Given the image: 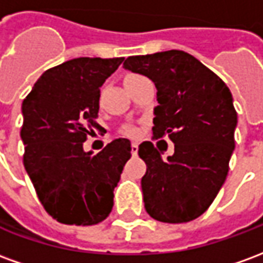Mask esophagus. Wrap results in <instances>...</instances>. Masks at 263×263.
Instances as JSON below:
<instances>
[{
    "label": "esophagus",
    "instance_id": "esophagus-1",
    "mask_svg": "<svg viewBox=\"0 0 263 263\" xmlns=\"http://www.w3.org/2000/svg\"><path fill=\"white\" fill-rule=\"evenodd\" d=\"M131 154L134 155V156L138 154V143H131Z\"/></svg>",
    "mask_w": 263,
    "mask_h": 263
}]
</instances>
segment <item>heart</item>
<instances>
[{
  "label": "heart",
  "instance_id": "obj_1",
  "mask_svg": "<svg viewBox=\"0 0 263 263\" xmlns=\"http://www.w3.org/2000/svg\"><path fill=\"white\" fill-rule=\"evenodd\" d=\"M135 76L138 74H128L126 77H135ZM124 132H125L126 135H129V137H135V135H137V129H135V128H125V131Z\"/></svg>",
  "mask_w": 263,
  "mask_h": 263
}]
</instances>
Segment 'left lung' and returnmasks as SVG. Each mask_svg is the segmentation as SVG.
I'll return each mask as SVG.
<instances>
[{
  "label": "left lung",
  "mask_w": 263,
  "mask_h": 263,
  "mask_svg": "<svg viewBox=\"0 0 263 263\" xmlns=\"http://www.w3.org/2000/svg\"><path fill=\"white\" fill-rule=\"evenodd\" d=\"M124 69L154 81V138L167 135L175 143L167 159L149 141L138 148L146 163L141 180L145 210L162 222H189L211 205L228 175L237 126L231 91L183 50L129 56Z\"/></svg>",
  "instance_id": "8db88e82"
}]
</instances>
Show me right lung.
I'll use <instances>...</instances> for the list:
<instances>
[{
  "instance_id": "1",
  "label": "right lung",
  "mask_w": 263,
  "mask_h": 263,
  "mask_svg": "<svg viewBox=\"0 0 263 263\" xmlns=\"http://www.w3.org/2000/svg\"><path fill=\"white\" fill-rule=\"evenodd\" d=\"M124 58H77L46 70L22 103L24 166L37 198L54 220L94 226L114 205L131 142L118 138L92 155L83 142L97 124L100 87Z\"/></svg>"
}]
</instances>
